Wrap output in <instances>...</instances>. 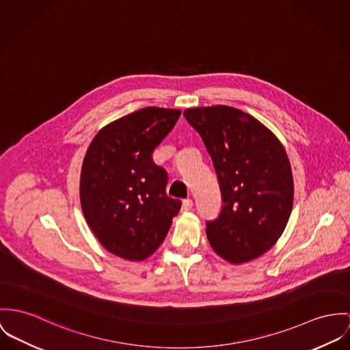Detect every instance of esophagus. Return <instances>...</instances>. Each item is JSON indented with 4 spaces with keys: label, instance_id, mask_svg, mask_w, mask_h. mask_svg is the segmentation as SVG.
<instances>
[{
    "label": "esophagus",
    "instance_id": "obj_1",
    "mask_svg": "<svg viewBox=\"0 0 350 350\" xmlns=\"http://www.w3.org/2000/svg\"><path fill=\"white\" fill-rule=\"evenodd\" d=\"M191 206H193V201H191L190 198H187V200H184V201H183L181 211H183V212H189V211L191 209Z\"/></svg>",
    "mask_w": 350,
    "mask_h": 350
}]
</instances>
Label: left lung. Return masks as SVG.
<instances>
[{
    "label": "left lung",
    "instance_id": "1",
    "mask_svg": "<svg viewBox=\"0 0 350 350\" xmlns=\"http://www.w3.org/2000/svg\"><path fill=\"white\" fill-rule=\"evenodd\" d=\"M215 165L222 208L206 221L215 253L232 264L260 257L282 234L293 206V176L278 138L254 117L217 105L187 109Z\"/></svg>",
    "mask_w": 350,
    "mask_h": 350
}]
</instances>
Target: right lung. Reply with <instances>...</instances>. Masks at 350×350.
Segmentation results:
<instances>
[{
	"instance_id": "right-lung-1",
	"label": "right lung",
	"mask_w": 350,
	"mask_h": 350,
	"mask_svg": "<svg viewBox=\"0 0 350 350\" xmlns=\"http://www.w3.org/2000/svg\"><path fill=\"white\" fill-rule=\"evenodd\" d=\"M174 109L144 108L103 128L82 162L81 208L101 245L141 261L165 240L181 201L166 194L167 173L153 152L180 118Z\"/></svg>"
}]
</instances>
